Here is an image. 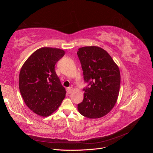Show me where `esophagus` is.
<instances>
[{
    "label": "esophagus",
    "mask_w": 153,
    "mask_h": 153,
    "mask_svg": "<svg viewBox=\"0 0 153 153\" xmlns=\"http://www.w3.org/2000/svg\"><path fill=\"white\" fill-rule=\"evenodd\" d=\"M73 87H68V92L69 94H70L71 92L73 91Z\"/></svg>",
    "instance_id": "obj_1"
}]
</instances>
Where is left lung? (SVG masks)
I'll return each instance as SVG.
<instances>
[{"mask_svg":"<svg viewBox=\"0 0 153 153\" xmlns=\"http://www.w3.org/2000/svg\"><path fill=\"white\" fill-rule=\"evenodd\" d=\"M77 55L84 82L87 83L78 110L87 118H100L107 114L117 101L121 84L119 68L110 55L98 47L80 48Z\"/></svg>","mask_w":153,"mask_h":153,"instance_id":"left-lung-1","label":"left lung"}]
</instances>
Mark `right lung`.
I'll return each instance as SVG.
<instances>
[{"mask_svg":"<svg viewBox=\"0 0 153 153\" xmlns=\"http://www.w3.org/2000/svg\"><path fill=\"white\" fill-rule=\"evenodd\" d=\"M64 53L59 48H39L21 68L19 89L22 98L26 105L41 116L52 114L65 97V88L55 71V65Z\"/></svg>","mask_w":153,"mask_h":153,"instance_id":"1","label":"right lung"}]
</instances>
